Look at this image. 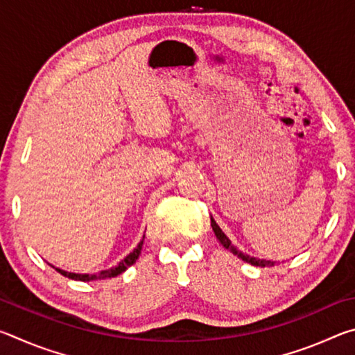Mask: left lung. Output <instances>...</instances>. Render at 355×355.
Masks as SVG:
<instances>
[{"mask_svg":"<svg viewBox=\"0 0 355 355\" xmlns=\"http://www.w3.org/2000/svg\"><path fill=\"white\" fill-rule=\"evenodd\" d=\"M211 227H213V232H214L216 238L219 239V243H220L222 245H224V248H225L227 250H230L233 255H236L238 258H241L243 261L250 263L252 266H261V268H264V266H272V264H274V261H271V260H261V258H255V257H250V255H248V254H244V252L239 250V249L236 248V245H233L230 239H228V236L225 235V233L220 230V227H219L218 224H216V220L213 219V216H211Z\"/></svg>","mask_w":355,"mask_h":355,"instance_id":"obj_1","label":"left lung"}]
</instances>
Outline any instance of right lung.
Here are the masks:
<instances>
[{
	"mask_svg": "<svg viewBox=\"0 0 355 355\" xmlns=\"http://www.w3.org/2000/svg\"><path fill=\"white\" fill-rule=\"evenodd\" d=\"M144 238L146 235L142 236L141 243L136 245L133 249V252H130V254L123 258L122 261H120L117 266H114L111 269H105V271H100L98 274H75V272H69V271H64V269H59L56 266H51L56 269L59 274H62L64 277H69L71 280H80V282H91V280H101V279H111V277H117L119 274H122L127 271V269L131 266V264H135L137 258L141 255V250H142V245H144Z\"/></svg>",
	"mask_w": 355,
	"mask_h": 355,
	"instance_id": "obj_1",
	"label": "right lung"
}]
</instances>
